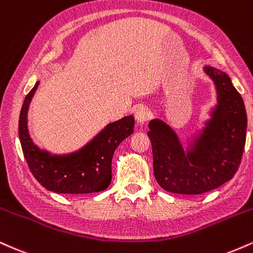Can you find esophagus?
<instances>
[{"label":"esophagus","mask_w":253,"mask_h":253,"mask_svg":"<svg viewBox=\"0 0 253 253\" xmlns=\"http://www.w3.org/2000/svg\"><path fill=\"white\" fill-rule=\"evenodd\" d=\"M149 110H148L145 106L141 105L138 106L137 109L135 110V118H136V122H137L138 124H143L149 120Z\"/></svg>","instance_id":"34e87169"}]
</instances>
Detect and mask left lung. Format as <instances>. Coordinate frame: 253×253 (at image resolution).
<instances>
[{
  "label": "left lung",
  "mask_w": 253,
  "mask_h": 253,
  "mask_svg": "<svg viewBox=\"0 0 253 253\" xmlns=\"http://www.w3.org/2000/svg\"><path fill=\"white\" fill-rule=\"evenodd\" d=\"M215 87L216 103L186 144L160 118L149 122L154 175L165 191L197 195L218 188L238 170L245 147L248 117L244 100L226 72L205 65Z\"/></svg>",
  "instance_id": "obj_1"
}]
</instances>
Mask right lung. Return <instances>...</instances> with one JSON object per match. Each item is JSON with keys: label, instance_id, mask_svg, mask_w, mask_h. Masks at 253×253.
I'll list each match as a JSON object with an SVG mask.
<instances>
[{"label": "right lung", "instance_id": "add662e5", "mask_svg": "<svg viewBox=\"0 0 253 253\" xmlns=\"http://www.w3.org/2000/svg\"><path fill=\"white\" fill-rule=\"evenodd\" d=\"M40 82L29 91L20 112L19 137L32 174L41 186L60 194H87L104 191L111 183V162L122 141L133 133L132 115L106 124L87 143L67 154H53L33 142L28 110Z\"/></svg>", "mask_w": 253, "mask_h": 253}]
</instances>
